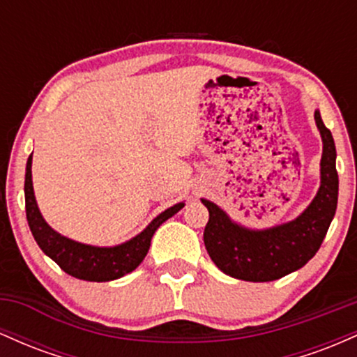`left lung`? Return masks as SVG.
I'll use <instances>...</instances> for the list:
<instances>
[{"label": "left lung", "mask_w": 357, "mask_h": 357, "mask_svg": "<svg viewBox=\"0 0 357 357\" xmlns=\"http://www.w3.org/2000/svg\"><path fill=\"white\" fill-rule=\"evenodd\" d=\"M315 124L322 136L321 188L298 218L268 230H247L228 218L215 203L202 199L210 211L204 227V247L227 275L247 282H270L302 268L321 248L337 208L339 178L335 146L331 130L315 110Z\"/></svg>", "instance_id": "1"}]
</instances>
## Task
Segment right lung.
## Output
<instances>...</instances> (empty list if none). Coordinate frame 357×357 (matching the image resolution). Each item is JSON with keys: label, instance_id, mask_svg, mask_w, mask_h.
Listing matches in <instances>:
<instances>
[{"label": "right lung", "instance_id": "right-lung-1", "mask_svg": "<svg viewBox=\"0 0 357 357\" xmlns=\"http://www.w3.org/2000/svg\"><path fill=\"white\" fill-rule=\"evenodd\" d=\"M24 204H26L28 227L43 253H47L68 275L89 282L116 280V278L124 277L126 273L137 268L147 255L151 238L159 225L165 223L167 218H171L184 206V203H178L167 208L158 218L151 221L144 231L117 247L100 248L79 243V241L65 238L60 233L52 230L47 221L43 220L42 213L36 206L33 183H31V155L28 158L26 174H24Z\"/></svg>", "mask_w": 357, "mask_h": 357}]
</instances>
